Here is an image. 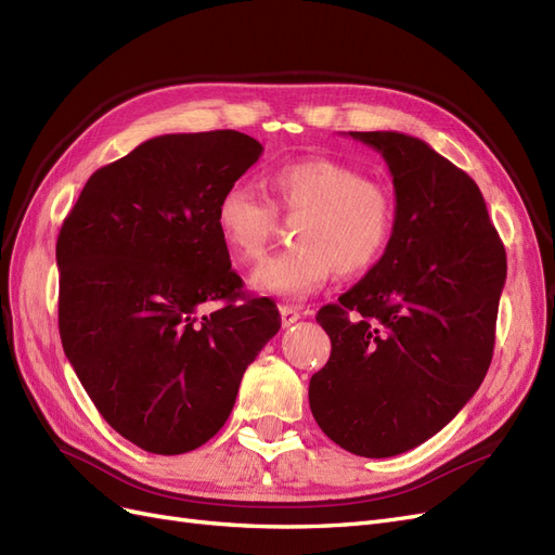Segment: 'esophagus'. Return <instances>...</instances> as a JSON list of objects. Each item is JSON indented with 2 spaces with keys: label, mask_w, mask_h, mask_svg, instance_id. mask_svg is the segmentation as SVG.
I'll return each mask as SVG.
<instances>
[{
  "label": "esophagus",
  "mask_w": 555,
  "mask_h": 555,
  "mask_svg": "<svg viewBox=\"0 0 555 555\" xmlns=\"http://www.w3.org/2000/svg\"><path fill=\"white\" fill-rule=\"evenodd\" d=\"M300 312L298 308H294V306H280V317H282V326H292V324H296L298 319H300Z\"/></svg>",
  "instance_id": "obj_1"
}]
</instances>
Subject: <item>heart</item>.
Listing matches in <instances>:
<instances>
[{"label":"heart","mask_w":555,"mask_h":555,"mask_svg":"<svg viewBox=\"0 0 555 555\" xmlns=\"http://www.w3.org/2000/svg\"><path fill=\"white\" fill-rule=\"evenodd\" d=\"M275 206L300 216L294 245L255 268L249 282L261 294L306 298L335 275H361L384 257L396 233V201L382 182L326 157L280 164L266 178ZM271 201L247 184H231L217 201L215 227L229 251L257 261L278 222Z\"/></svg>","instance_id":"obj_1"}]
</instances>
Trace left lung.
Listing matches in <instances>:
<instances>
[{"label":"left lung","instance_id":"obj_1","mask_svg":"<svg viewBox=\"0 0 555 555\" xmlns=\"http://www.w3.org/2000/svg\"><path fill=\"white\" fill-rule=\"evenodd\" d=\"M396 192L384 257L317 322L331 357L310 379L314 422L343 449L389 459L440 433L489 371L505 247L477 182L400 131H349Z\"/></svg>","mask_w":555,"mask_h":555}]
</instances>
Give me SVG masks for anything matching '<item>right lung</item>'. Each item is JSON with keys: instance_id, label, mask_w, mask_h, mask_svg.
<instances>
[{"instance_id": "obj_1", "label": "right lung", "mask_w": 555, "mask_h": 555, "mask_svg": "<svg viewBox=\"0 0 555 555\" xmlns=\"http://www.w3.org/2000/svg\"><path fill=\"white\" fill-rule=\"evenodd\" d=\"M261 153L233 129L164 133L94 171L60 229L64 354L99 414L145 451L206 444L280 331L271 298H241L215 227L222 192ZM208 299L225 306L198 318Z\"/></svg>"}]
</instances>
